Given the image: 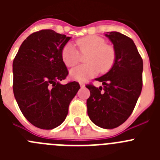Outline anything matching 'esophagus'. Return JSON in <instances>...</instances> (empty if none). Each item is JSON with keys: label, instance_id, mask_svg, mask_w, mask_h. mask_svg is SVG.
<instances>
[{"label": "esophagus", "instance_id": "34e87169", "mask_svg": "<svg viewBox=\"0 0 160 160\" xmlns=\"http://www.w3.org/2000/svg\"><path fill=\"white\" fill-rule=\"evenodd\" d=\"M79 85H80L81 88H83V87H85V83L83 82H79Z\"/></svg>", "mask_w": 160, "mask_h": 160}]
</instances>
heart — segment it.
<instances>
[{"instance_id":"heart-1","label":"heart","mask_w":160,"mask_h":160,"mask_svg":"<svg viewBox=\"0 0 160 160\" xmlns=\"http://www.w3.org/2000/svg\"><path fill=\"white\" fill-rule=\"evenodd\" d=\"M81 54H87L85 62L70 70V77L77 81H86L101 72L106 73L111 69L115 62L116 53L114 47L106 44L103 38L98 36H87L76 41ZM62 58L68 67H73L80 61V54L71 44H66L62 50Z\"/></svg>"}]
</instances>
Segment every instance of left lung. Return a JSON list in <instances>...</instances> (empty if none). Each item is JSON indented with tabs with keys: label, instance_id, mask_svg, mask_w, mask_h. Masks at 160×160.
<instances>
[{
	"label": "left lung",
	"instance_id": "left-lung-1",
	"mask_svg": "<svg viewBox=\"0 0 160 160\" xmlns=\"http://www.w3.org/2000/svg\"><path fill=\"white\" fill-rule=\"evenodd\" d=\"M105 36L114 45L116 58L111 70L95 78L103 87L87 86L90 92L87 114L98 127L113 129L129 118L136 105L142 87L143 63L132 39L115 31Z\"/></svg>",
	"mask_w": 160,
	"mask_h": 160
}]
</instances>
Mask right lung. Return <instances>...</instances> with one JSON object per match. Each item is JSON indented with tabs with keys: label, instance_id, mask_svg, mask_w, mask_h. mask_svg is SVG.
Here are the masks:
<instances>
[{
	"label": "right lung",
	"instance_id": "add662e5",
	"mask_svg": "<svg viewBox=\"0 0 160 160\" xmlns=\"http://www.w3.org/2000/svg\"><path fill=\"white\" fill-rule=\"evenodd\" d=\"M70 37L52 29L29 35L12 62L13 94L20 110L30 123L51 130L62 123L78 82H60L68 75L62 50Z\"/></svg>",
	"mask_w": 160,
	"mask_h": 160
}]
</instances>
